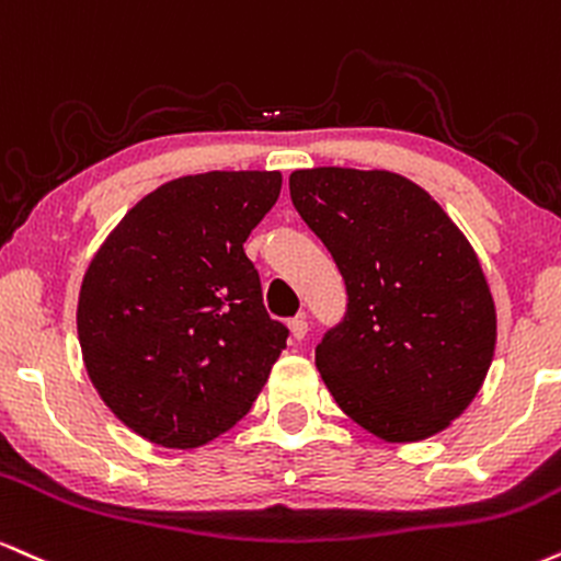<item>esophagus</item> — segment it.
Returning <instances> with one entry per match:
<instances>
[{
  "mask_svg": "<svg viewBox=\"0 0 561 561\" xmlns=\"http://www.w3.org/2000/svg\"><path fill=\"white\" fill-rule=\"evenodd\" d=\"M288 328H291V335L296 341H301L307 335V331H309V322H307V318L305 314H299V318H291L288 320Z\"/></svg>",
  "mask_w": 561,
  "mask_h": 561,
  "instance_id": "1",
  "label": "esophagus"
}]
</instances>
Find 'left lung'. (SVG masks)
Here are the masks:
<instances>
[{"mask_svg": "<svg viewBox=\"0 0 561 561\" xmlns=\"http://www.w3.org/2000/svg\"><path fill=\"white\" fill-rule=\"evenodd\" d=\"M288 188L346 283L344 318L314 348L335 404L397 444L444 431L496 344L472 247L427 191L388 170H296Z\"/></svg>", "mask_w": 561, "mask_h": 561, "instance_id": "obj_1", "label": "left lung"}]
</instances>
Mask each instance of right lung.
Listing matches in <instances>:
<instances>
[{
	"mask_svg": "<svg viewBox=\"0 0 561 561\" xmlns=\"http://www.w3.org/2000/svg\"><path fill=\"white\" fill-rule=\"evenodd\" d=\"M280 173L164 183L123 217L83 275L78 341L115 417L151 444L196 449L252 410L288 328L267 314L243 241Z\"/></svg>",
	"mask_w": 561,
	"mask_h": 561,
	"instance_id": "add662e5",
	"label": "right lung"
}]
</instances>
